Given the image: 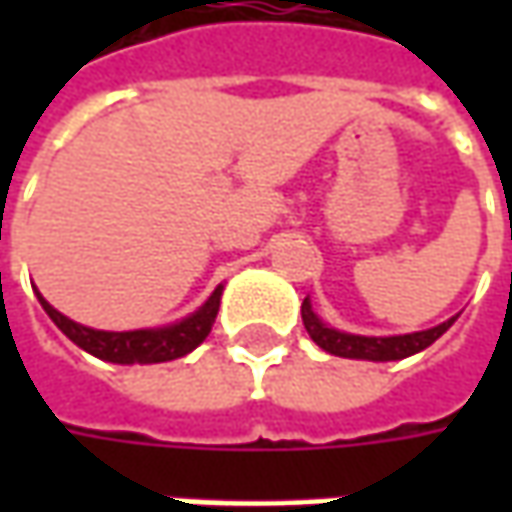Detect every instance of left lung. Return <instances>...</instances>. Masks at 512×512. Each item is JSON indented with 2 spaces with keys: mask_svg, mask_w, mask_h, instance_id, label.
<instances>
[{
  "mask_svg": "<svg viewBox=\"0 0 512 512\" xmlns=\"http://www.w3.org/2000/svg\"><path fill=\"white\" fill-rule=\"evenodd\" d=\"M302 322L310 339L319 344L322 350L342 356V359H367V362H396V359H407L413 353H422L424 347L436 342L447 327L456 322L447 319L442 325L430 327V330H419V333H404V336H356V333H342L336 327H327L310 307V299L302 302Z\"/></svg>",
  "mask_w": 512,
  "mask_h": 512,
  "instance_id": "8db88e82",
  "label": "left lung"
}]
</instances>
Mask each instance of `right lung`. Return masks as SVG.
Instances as JSON below:
<instances>
[{
    "instance_id": "obj_1",
    "label": "right lung",
    "mask_w": 512,
    "mask_h": 512,
    "mask_svg": "<svg viewBox=\"0 0 512 512\" xmlns=\"http://www.w3.org/2000/svg\"><path fill=\"white\" fill-rule=\"evenodd\" d=\"M36 296L45 307V313L53 319V325L59 327L70 342L88 350L90 356L113 364H156L182 359L193 347L205 342L210 327L216 322V313H219L222 285L210 293V299L196 313H190L187 319L176 322V325L150 327V330H122V333L79 325L68 316H62L53 305H48L42 299V293H36Z\"/></svg>"
}]
</instances>
